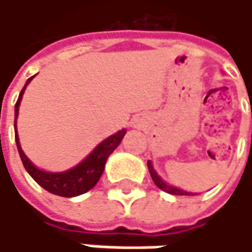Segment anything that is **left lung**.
<instances>
[{
    "label": "left lung",
    "instance_id": "1",
    "mask_svg": "<svg viewBox=\"0 0 252 252\" xmlns=\"http://www.w3.org/2000/svg\"><path fill=\"white\" fill-rule=\"evenodd\" d=\"M147 166H149V172H150V175H152V179H153V182H155V185H156L158 188H160V189H163V191H166V192H169V194H175V195H192L191 192L181 191V189H178V188H174V187H171V185L165 184V182L158 176V174L155 172V169H153V166H152V162H150V160L147 162Z\"/></svg>",
    "mask_w": 252,
    "mask_h": 252
}]
</instances>
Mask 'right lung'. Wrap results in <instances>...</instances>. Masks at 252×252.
Instances as JSON below:
<instances>
[{
	"label": "right lung",
	"instance_id": "right-lung-1",
	"mask_svg": "<svg viewBox=\"0 0 252 252\" xmlns=\"http://www.w3.org/2000/svg\"><path fill=\"white\" fill-rule=\"evenodd\" d=\"M32 78L33 77H30L26 81L25 87L22 89L20 96H19V99L16 102V109H14V112H16V117H14L16 143H17L19 155L22 158V162L25 165L26 171L29 172V175L32 176L42 188H45L46 191H49V192H52L55 195H61V197H76V195H80V194H84V192H87L89 189H92L97 184L99 178L103 174L106 159L120 146V143L124 138L126 131V129H121L117 134H114L109 138H106L105 141H102L80 165H77L76 168H73L70 171L52 174V172H45V171L37 169L26 158L25 153H23V150L20 147V143H19L17 128H16V120H17V115H19L20 100H22V96L25 93L26 86L30 83Z\"/></svg>",
	"mask_w": 252,
	"mask_h": 252
}]
</instances>
